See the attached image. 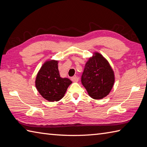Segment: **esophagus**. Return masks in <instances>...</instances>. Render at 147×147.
<instances>
[{"instance_id":"esophagus-1","label":"esophagus","mask_w":147,"mask_h":147,"mask_svg":"<svg viewBox=\"0 0 147 147\" xmlns=\"http://www.w3.org/2000/svg\"><path fill=\"white\" fill-rule=\"evenodd\" d=\"M71 80H72V82H77L78 81H79V77L75 76V77H71Z\"/></svg>"}]
</instances>
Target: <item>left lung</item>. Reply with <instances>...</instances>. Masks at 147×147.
I'll use <instances>...</instances> for the list:
<instances>
[{
  "mask_svg": "<svg viewBox=\"0 0 147 147\" xmlns=\"http://www.w3.org/2000/svg\"><path fill=\"white\" fill-rule=\"evenodd\" d=\"M115 74L105 58L99 53H94L85 65L81 82L90 97L101 99L106 97L115 83Z\"/></svg>",
  "mask_w": 147,
  "mask_h": 147,
  "instance_id": "8db88e82",
  "label": "left lung"
}]
</instances>
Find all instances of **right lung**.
Listing matches in <instances>:
<instances>
[{
  "label": "right lung",
  "instance_id": "add662e5",
  "mask_svg": "<svg viewBox=\"0 0 147 147\" xmlns=\"http://www.w3.org/2000/svg\"><path fill=\"white\" fill-rule=\"evenodd\" d=\"M57 60H48L42 65L35 80L38 91L44 99L58 101L62 99L72 82L68 78H61L58 71Z\"/></svg>",
  "mask_w": 147,
  "mask_h": 147
}]
</instances>
